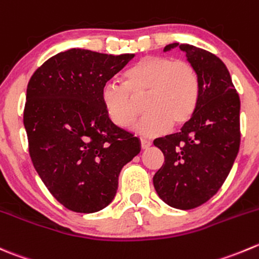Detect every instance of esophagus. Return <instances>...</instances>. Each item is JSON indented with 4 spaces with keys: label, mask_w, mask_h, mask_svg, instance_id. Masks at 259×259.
I'll return each mask as SVG.
<instances>
[{
    "label": "esophagus",
    "mask_w": 259,
    "mask_h": 259,
    "mask_svg": "<svg viewBox=\"0 0 259 259\" xmlns=\"http://www.w3.org/2000/svg\"><path fill=\"white\" fill-rule=\"evenodd\" d=\"M150 145H152V142L148 139H140V147H142V149H147V148H149Z\"/></svg>",
    "instance_id": "1"
}]
</instances>
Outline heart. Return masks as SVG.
Here are the masks:
<instances>
[{
  "instance_id": "b5f03b06",
  "label": "heart",
  "mask_w": 259,
  "mask_h": 259,
  "mask_svg": "<svg viewBox=\"0 0 259 259\" xmlns=\"http://www.w3.org/2000/svg\"><path fill=\"white\" fill-rule=\"evenodd\" d=\"M201 83L196 68L188 60L165 55H150L135 63L124 73V84L106 82L101 101L109 119L119 127H127L139 115L138 100L147 114L135 132L154 137L186 124L199 105Z\"/></svg>"
}]
</instances>
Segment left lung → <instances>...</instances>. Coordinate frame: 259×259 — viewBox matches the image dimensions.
I'll return each instance as SVG.
<instances>
[{
	"mask_svg": "<svg viewBox=\"0 0 259 259\" xmlns=\"http://www.w3.org/2000/svg\"><path fill=\"white\" fill-rule=\"evenodd\" d=\"M180 47L200 76L199 105L180 133L154 140L164 163L153 177L167 205L190 210L209 201L233 167L240 144V100L228 68L212 53L190 44Z\"/></svg>",
	"mask_w": 259,
	"mask_h": 259,
	"instance_id": "obj_1",
	"label": "left lung"
}]
</instances>
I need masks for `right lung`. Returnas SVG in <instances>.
<instances>
[{"label":"right lung","instance_id":"add662e5","mask_svg":"<svg viewBox=\"0 0 259 259\" xmlns=\"http://www.w3.org/2000/svg\"><path fill=\"white\" fill-rule=\"evenodd\" d=\"M134 55L69 49L42 63L27 84L30 158L49 192L74 212L106 207L121 168L140 152L138 138L116 126L101 101L102 86Z\"/></svg>","mask_w":259,"mask_h":259}]
</instances>
